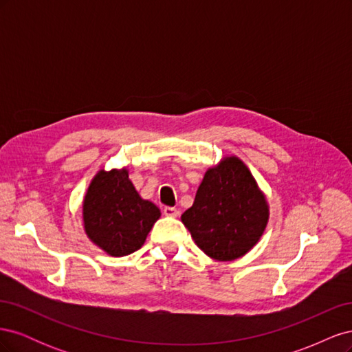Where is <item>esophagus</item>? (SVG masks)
I'll return each mask as SVG.
<instances>
[{"label":"esophagus","mask_w":352,"mask_h":352,"mask_svg":"<svg viewBox=\"0 0 352 352\" xmlns=\"http://www.w3.org/2000/svg\"><path fill=\"white\" fill-rule=\"evenodd\" d=\"M163 212H164V216H167V217H177L179 216V211L175 207H164Z\"/></svg>","instance_id":"esophagus-1"}]
</instances>
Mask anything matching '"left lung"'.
Here are the masks:
<instances>
[{"label": "left lung", "instance_id": "8db88e82", "mask_svg": "<svg viewBox=\"0 0 352 352\" xmlns=\"http://www.w3.org/2000/svg\"><path fill=\"white\" fill-rule=\"evenodd\" d=\"M267 220V201L236 157H226L207 170L192 207L182 214L198 248L219 261L247 254L261 238Z\"/></svg>", "mask_w": 352, "mask_h": 352}]
</instances>
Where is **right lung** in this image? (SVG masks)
<instances>
[{
	"instance_id": "1",
	"label": "right lung",
	"mask_w": 352,
	"mask_h": 352,
	"mask_svg": "<svg viewBox=\"0 0 352 352\" xmlns=\"http://www.w3.org/2000/svg\"><path fill=\"white\" fill-rule=\"evenodd\" d=\"M158 217V207L140 197L126 168L101 170L83 199L85 232L113 257L140 250Z\"/></svg>"
}]
</instances>
